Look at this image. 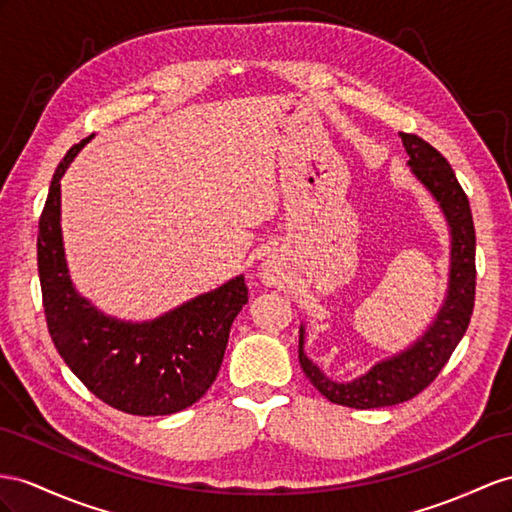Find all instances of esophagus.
<instances>
[{"label":"esophagus","mask_w":512,"mask_h":512,"mask_svg":"<svg viewBox=\"0 0 512 512\" xmlns=\"http://www.w3.org/2000/svg\"><path fill=\"white\" fill-rule=\"evenodd\" d=\"M264 279H266V283L268 285H274L279 281V268L277 266H272V264H268L266 268H264Z\"/></svg>","instance_id":"esophagus-1"}]
</instances>
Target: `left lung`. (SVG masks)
<instances>
[{"label":"left lung","mask_w":512,"mask_h":512,"mask_svg":"<svg viewBox=\"0 0 512 512\" xmlns=\"http://www.w3.org/2000/svg\"><path fill=\"white\" fill-rule=\"evenodd\" d=\"M409 166L439 201L452 229V272L448 300L428 333L402 355L374 365V368L352 383H335L326 378L316 363L307 359L300 329L298 361L305 376L324 398L350 409H381L415 398L424 391L443 365L452 357L454 348L465 335L476 300V229L465 190L458 183L450 162L415 134H400Z\"/></svg>","instance_id":"1"}]
</instances>
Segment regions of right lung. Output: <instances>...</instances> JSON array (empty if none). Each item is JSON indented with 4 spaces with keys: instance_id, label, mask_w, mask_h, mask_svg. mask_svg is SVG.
I'll return each instance as SVG.
<instances>
[{
    "instance_id": "obj_1",
    "label": "right lung",
    "mask_w": 512,
    "mask_h": 512,
    "mask_svg": "<svg viewBox=\"0 0 512 512\" xmlns=\"http://www.w3.org/2000/svg\"><path fill=\"white\" fill-rule=\"evenodd\" d=\"M88 140L73 144L58 164L38 220V277L51 342L86 389L112 409L129 415L183 411L216 381L248 287L238 277L144 324L106 318L88 305L73 290L60 233V177Z\"/></svg>"
}]
</instances>
